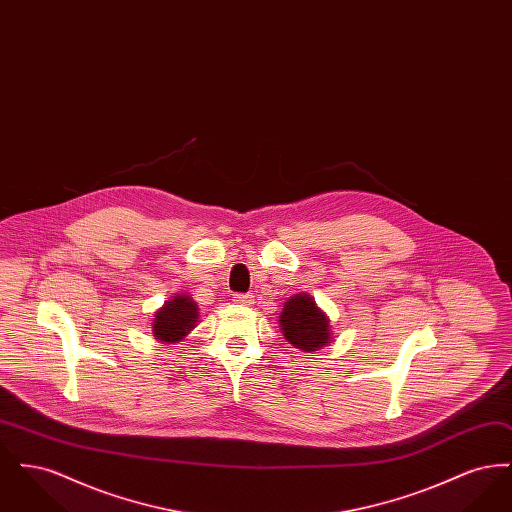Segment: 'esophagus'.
Returning a JSON list of instances; mask_svg holds the SVG:
<instances>
[{"mask_svg":"<svg viewBox=\"0 0 512 512\" xmlns=\"http://www.w3.org/2000/svg\"><path fill=\"white\" fill-rule=\"evenodd\" d=\"M234 303L240 305V307H251V305L255 303V299H253V295H249V293H238V295L234 297Z\"/></svg>","mask_w":512,"mask_h":512,"instance_id":"1","label":"esophagus"}]
</instances>
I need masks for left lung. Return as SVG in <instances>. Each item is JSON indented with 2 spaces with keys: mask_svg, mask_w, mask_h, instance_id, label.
Masks as SVG:
<instances>
[{
  "mask_svg": "<svg viewBox=\"0 0 512 512\" xmlns=\"http://www.w3.org/2000/svg\"><path fill=\"white\" fill-rule=\"evenodd\" d=\"M284 338L299 351H318L332 341L330 318L320 309L309 293H295L278 318Z\"/></svg>",
  "mask_w": 512,
  "mask_h": 512,
  "instance_id": "8db88e82",
  "label": "left lung"
}]
</instances>
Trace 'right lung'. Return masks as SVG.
Returning a JSON list of instances; mask_svg holds the SVG:
<instances>
[{
  "label": "right lung",
  "instance_id": "right-lung-1",
  "mask_svg": "<svg viewBox=\"0 0 512 512\" xmlns=\"http://www.w3.org/2000/svg\"><path fill=\"white\" fill-rule=\"evenodd\" d=\"M199 322V307L188 293H174L153 315L151 332L161 343L184 340Z\"/></svg>",
  "mask_w": 512,
  "mask_h": 512
}]
</instances>
